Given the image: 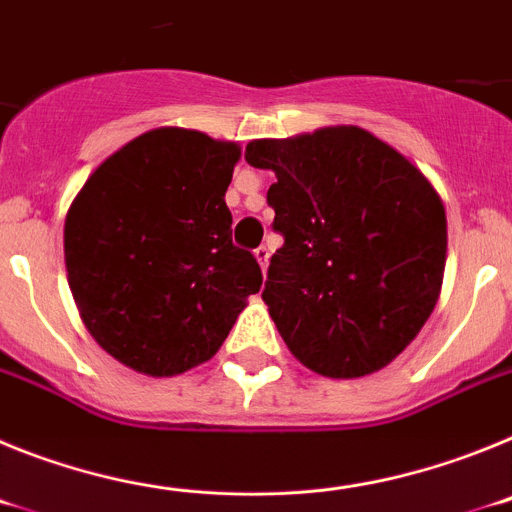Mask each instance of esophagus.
I'll use <instances>...</instances> for the list:
<instances>
[{"mask_svg": "<svg viewBox=\"0 0 512 512\" xmlns=\"http://www.w3.org/2000/svg\"><path fill=\"white\" fill-rule=\"evenodd\" d=\"M256 259H259V264H261V269L266 271V266H269V256H271V248H269V243H261L259 248H256Z\"/></svg>", "mask_w": 512, "mask_h": 512, "instance_id": "obj_1", "label": "esophagus"}]
</instances>
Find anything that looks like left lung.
Masks as SVG:
<instances>
[{"label": "left lung", "instance_id": "8db88e82", "mask_svg": "<svg viewBox=\"0 0 512 512\" xmlns=\"http://www.w3.org/2000/svg\"><path fill=\"white\" fill-rule=\"evenodd\" d=\"M246 161L277 174L284 246L261 297L292 356L330 379L384 369L441 295L446 210L428 176L356 125L251 140Z\"/></svg>", "mask_w": 512, "mask_h": 512}]
</instances>
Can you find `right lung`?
Masks as SVG:
<instances>
[{
    "instance_id": "obj_1",
    "label": "right lung",
    "mask_w": 512,
    "mask_h": 512,
    "mask_svg": "<svg viewBox=\"0 0 512 512\" xmlns=\"http://www.w3.org/2000/svg\"><path fill=\"white\" fill-rule=\"evenodd\" d=\"M241 146L156 128L104 158L63 225V256L94 341L148 377L205 364L261 289L233 243L225 192Z\"/></svg>"
}]
</instances>
